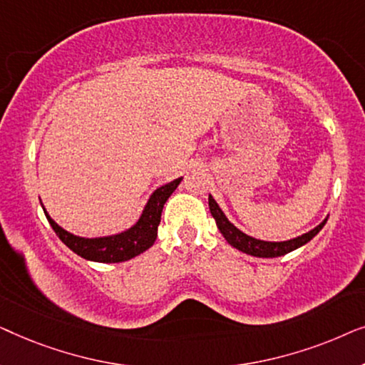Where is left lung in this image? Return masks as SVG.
Instances as JSON below:
<instances>
[{"instance_id":"8db88e82","label":"left lung","mask_w":365,"mask_h":365,"mask_svg":"<svg viewBox=\"0 0 365 365\" xmlns=\"http://www.w3.org/2000/svg\"><path fill=\"white\" fill-rule=\"evenodd\" d=\"M209 211H211L212 217L216 219L217 229L221 231L224 239L231 244L232 247H236L237 251L244 254H249V256L254 257H279L284 256V254L294 251V249L304 246L311 239L316 236V234L324 227V224L327 222V217L316 226L311 231L302 234V236L289 239V241H281V242H271V241H261V239L247 236L246 232H242L241 229H237L234 224L226 217V214L222 212V209L219 207V204L214 201V197L209 194Z\"/></svg>"}]
</instances>
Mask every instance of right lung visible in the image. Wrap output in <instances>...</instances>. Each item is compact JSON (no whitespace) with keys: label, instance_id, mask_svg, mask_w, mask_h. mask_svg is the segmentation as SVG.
Segmentation results:
<instances>
[{"label":"right lung","instance_id":"add662e5","mask_svg":"<svg viewBox=\"0 0 365 365\" xmlns=\"http://www.w3.org/2000/svg\"><path fill=\"white\" fill-rule=\"evenodd\" d=\"M182 181V178L174 179V181L164 184V186L158 187L156 191L151 194V197L148 199L146 206L143 209V214L139 216L134 226H131L126 231L113 234V236H104V237H79L74 234L64 231L61 226H58L53 221L51 216L46 212V209L43 206V211L46 214L48 222L51 224L53 231L56 232V236L71 249L73 252H76L78 256H81L88 261L94 262H124L129 259L139 256V254L148 251L153 246L154 241L158 237V226L161 222V212L163 207L169 196L174 192V189L179 186V182Z\"/></svg>","mask_w":365,"mask_h":365}]
</instances>
